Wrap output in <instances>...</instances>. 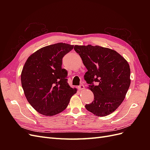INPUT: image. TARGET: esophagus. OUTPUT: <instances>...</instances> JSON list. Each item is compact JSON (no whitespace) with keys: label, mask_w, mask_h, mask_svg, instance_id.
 Segmentation results:
<instances>
[{"label":"esophagus","mask_w":150,"mask_h":150,"mask_svg":"<svg viewBox=\"0 0 150 150\" xmlns=\"http://www.w3.org/2000/svg\"><path fill=\"white\" fill-rule=\"evenodd\" d=\"M84 88H85V87H84V86L83 84H81L78 88V89L79 90H83V89H84Z\"/></svg>","instance_id":"34e87169"}]
</instances>
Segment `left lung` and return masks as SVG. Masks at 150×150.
I'll return each mask as SVG.
<instances>
[{
  "label": "left lung",
  "instance_id": "obj_1",
  "mask_svg": "<svg viewBox=\"0 0 150 150\" xmlns=\"http://www.w3.org/2000/svg\"><path fill=\"white\" fill-rule=\"evenodd\" d=\"M88 71L84 79L94 94L86 108L98 116L111 114L125 98L131 83L130 68L115 50L99 46H74Z\"/></svg>",
  "mask_w": 150,
  "mask_h": 150
}]
</instances>
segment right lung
Wrapping results in <instances>:
<instances>
[{"label": "right lung", "instance_id": "obj_1", "mask_svg": "<svg viewBox=\"0 0 150 150\" xmlns=\"http://www.w3.org/2000/svg\"><path fill=\"white\" fill-rule=\"evenodd\" d=\"M73 45L57 43L40 48L28 57L21 72V84L27 100L39 113L51 116L64 111L76 88L67 83L62 57Z\"/></svg>", "mask_w": 150, "mask_h": 150}]
</instances>
